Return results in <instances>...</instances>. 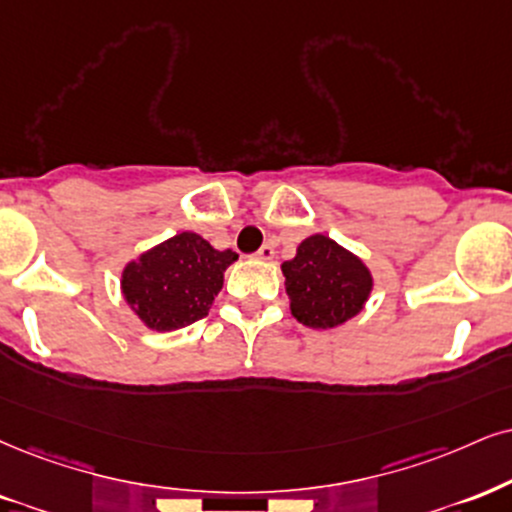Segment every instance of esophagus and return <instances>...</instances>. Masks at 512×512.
Masks as SVG:
<instances>
[{
	"instance_id": "esophagus-1",
	"label": "esophagus",
	"mask_w": 512,
	"mask_h": 512,
	"mask_svg": "<svg viewBox=\"0 0 512 512\" xmlns=\"http://www.w3.org/2000/svg\"><path fill=\"white\" fill-rule=\"evenodd\" d=\"M275 256V246L273 244H263L261 246V249H258L256 251V258H261V261H270V258H273Z\"/></svg>"
}]
</instances>
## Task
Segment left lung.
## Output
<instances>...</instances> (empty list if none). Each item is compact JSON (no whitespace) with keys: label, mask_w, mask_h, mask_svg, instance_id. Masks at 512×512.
<instances>
[{"label":"left lung","mask_w":512,"mask_h":512,"mask_svg":"<svg viewBox=\"0 0 512 512\" xmlns=\"http://www.w3.org/2000/svg\"><path fill=\"white\" fill-rule=\"evenodd\" d=\"M289 308L313 330L344 325L363 311L372 292L365 263L325 235H311L296 246L292 261L282 263Z\"/></svg>","instance_id":"1"}]
</instances>
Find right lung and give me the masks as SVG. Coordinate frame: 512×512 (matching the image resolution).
Here are the masks:
<instances>
[{"label": "right lung", "mask_w": 512, "mask_h": 512, "mask_svg": "<svg viewBox=\"0 0 512 512\" xmlns=\"http://www.w3.org/2000/svg\"><path fill=\"white\" fill-rule=\"evenodd\" d=\"M235 261L232 249L218 251L197 232H180L123 268L121 292L149 330H180L208 315Z\"/></svg>", "instance_id": "right-lung-1"}]
</instances>
